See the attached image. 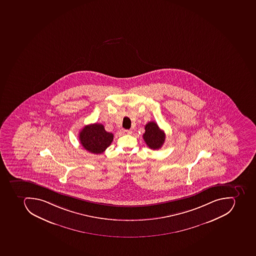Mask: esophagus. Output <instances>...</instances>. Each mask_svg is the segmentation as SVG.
<instances>
[{"label": "esophagus", "mask_w": 256, "mask_h": 256, "mask_svg": "<svg viewBox=\"0 0 256 256\" xmlns=\"http://www.w3.org/2000/svg\"><path fill=\"white\" fill-rule=\"evenodd\" d=\"M120 132L123 134H130V133H131V131H130V130H127V129H122V130H120Z\"/></svg>", "instance_id": "obj_1"}]
</instances>
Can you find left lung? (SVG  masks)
Wrapping results in <instances>:
<instances>
[{
    "mask_svg": "<svg viewBox=\"0 0 256 256\" xmlns=\"http://www.w3.org/2000/svg\"><path fill=\"white\" fill-rule=\"evenodd\" d=\"M142 138L150 149L157 150L164 145L166 134L156 122H150L145 125V132Z\"/></svg>",
    "mask_w": 256,
    "mask_h": 256,
    "instance_id": "8db88e82",
    "label": "left lung"
}]
</instances>
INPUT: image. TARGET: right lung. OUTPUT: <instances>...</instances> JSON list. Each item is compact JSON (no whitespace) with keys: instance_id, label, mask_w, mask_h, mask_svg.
Segmentation results:
<instances>
[{"instance_id":"obj_1","label":"right lung","mask_w":256,"mask_h":256,"mask_svg":"<svg viewBox=\"0 0 256 256\" xmlns=\"http://www.w3.org/2000/svg\"><path fill=\"white\" fill-rule=\"evenodd\" d=\"M79 140L88 152L102 154L114 140V134L107 132L102 124H92L82 129L79 132Z\"/></svg>"}]
</instances>
